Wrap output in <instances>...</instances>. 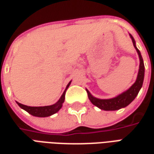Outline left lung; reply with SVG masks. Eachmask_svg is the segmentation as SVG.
<instances>
[{
	"label": "left lung",
	"instance_id": "obj_1",
	"mask_svg": "<svg viewBox=\"0 0 154 154\" xmlns=\"http://www.w3.org/2000/svg\"><path fill=\"white\" fill-rule=\"evenodd\" d=\"M130 36H131L134 47L136 49L139 57H140V69H139V72H138V75H137L136 81L134 82V85L125 92L122 93V94H120V95L113 97V98H110V99H99L97 97H94V96H92V94L89 93V91L86 89L87 93H88V98H89L91 103H93L94 106H97L98 108L104 110V111H116V110L121 109L122 107H125L136 97L139 92H140V88H142L143 77H144L143 60L142 56L140 54V50L135 46V41H134V38L132 37L131 34H130Z\"/></svg>",
	"mask_w": 154,
	"mask_h": 154
}]
</instances>
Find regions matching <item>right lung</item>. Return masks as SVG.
<instances>
[{"label":"right lung","mask_w":154,"mask_h":154,"mask_svg":"<svg viewBox=\"0 0 154 154\" xmlns=\"http://www.w3.org/2000/svg\"><path fill=\"white\" fill-rule=\"evenodd\" d=\"M70 83H71V81L69 82V84L67 85L66 90L64 91L63 94L61 95L60 99L57 101L55 104H53V105L44 106H26V105H23V104H21V103H18V102L17 104L22 109L25 110L27 112H29L32 116H38V117H47V116H50L57 113L61 108L62 104H63L64 101H65V95H66V89L69 88Z\"/></svg>","instance_id":"obj_1"}]
</instances>
